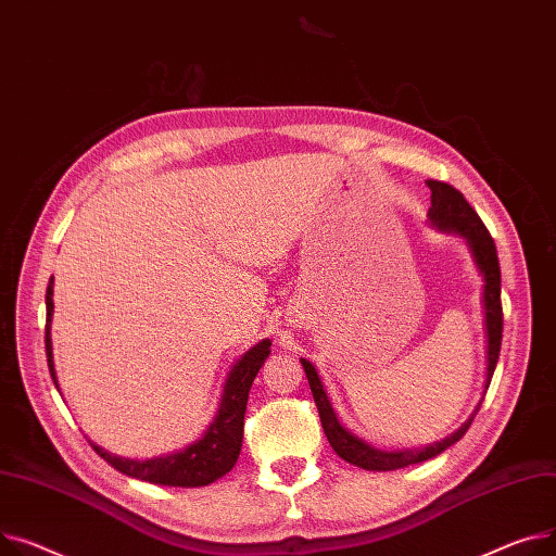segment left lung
Masks as SVG:
<instances>
[{
    "instance_id": "obj_1",
    "label": "left lung",
    "mask_w": 556,
    "mask_h": 556,
    "mask_svg": "<svg viewBox=\"0 0 556 556\" xmlns=\"http://www.w3.org/2000/svg\"><path fill=\"white\" fill-rule=\"evenodd\" d=\"M427 186L431 188V208H429V222L440 228V231L455 233L460 236L471 255L473 263L484 280L482 285V309H484V337H486V379H484V393L489 388V381H492V375L498 364V354H501V341H503V307H501V265H498V253L496 244L489 236L486 226L478 217V213L471 208V204L463 198L460 190H455L453 186L438 181V179H427ZM301 364L305 368L312 395L320 415L323 431L328 435V442L337 451V455L350 465H356L368 471H393V469H404L408 465H417L424 460H431L442 451H446L451 444L458 442L467 429L471 427V421L480 408L476 406L473 415L463 424V427L451 433L448 438L429 444L424 448H406V451H381L370 446L366 440L356 438L350 433L343 424L339 421L332 402L325 393L323 381L316 372V368L307 362V358H301Z\"/></svg>"
}]
</instances>
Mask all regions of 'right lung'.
I'll return each instance as SVG.
<instances>
[{
	"label": "right lung",
	"mask_w": 556,
	"mask_h": 556,
	"mask_svg": "<svg viewBox=\"0 0 556 556\" xmlns=\"http://www.w3.org/2000/svg\"><path fill=\"white\" fill-rule=\"evenodd\" d=\"M51 316H53V278L49 280V287H47L45 345H47V364L51 370V379L60 390L55 368H53ZM269 354H271V341L265 339L238 358L231 372L226 377L219 408L215 413V419L211 421V427L204 431V435L198 442H192L186 448L168 455H159V458H150V460H129V458H121V455H112L110 451H105L103 446H98L93 442L89 444L105 463H110L116 471L129 478H139L146 482L166 484V486L211 484L217 478L226 476L238 463V455L242 451L249 390Z\"/></svg>",
	"instance_id": "1"
}]
</instances>
